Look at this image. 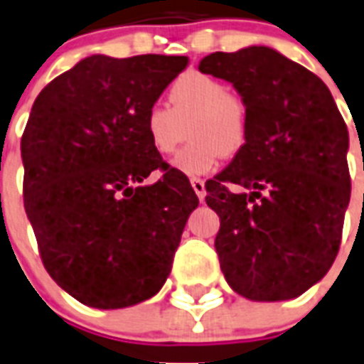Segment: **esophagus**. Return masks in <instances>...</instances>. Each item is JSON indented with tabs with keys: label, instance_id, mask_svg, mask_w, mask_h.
Masks as SVG:
<instances>
[{
	"label": "esophagus",
	"instance_id": "obj_1",
	"mask_svg": "<svg viewBox=\"0 0 364 364\" xmlns=\"http://www.w3.org/2000/svg\"><path fill=\"white\" fill-rule=\"evenodd\" d=\"M191 185L192 188H194V192H196L198 200L203 202V198H205V194H208V192H205V183H203L202 179H196V177H194V179H191Z\"/></svg>",
	"mask_w": 364,
	"mask_h": 364
}]
</instances>
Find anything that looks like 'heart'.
Returning <instances> with one entry per match:
<instances>
[{"label": "heart", "instance_id": "b5f03b06", "mask_svg": "<svg viewBox=\"0 0 364 364\" xmlns=\"http://www.w3.org/2000/svg\"><path fill=\"white\" fill-rule=\"evenodd\" d=\"M170 106L155 102L144 117L149 146L159 155L176 151L183 125L191 124V144L172 159V168L198 177L215 172L223 155L237 153L247 141L249 110L230 85L205 73L192 70L170 85Z\"/></svg>", "mask_w": 364, "mask_h": 364}]
</instances>
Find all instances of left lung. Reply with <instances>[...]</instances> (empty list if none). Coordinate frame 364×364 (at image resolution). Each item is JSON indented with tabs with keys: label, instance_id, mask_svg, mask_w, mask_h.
Here are the masks:
<instances>
[{
	"label": "left lung",
	"instance_id": "obj_1",
	"mask_svg": "<svg viewBox=\"0 0 364 364\" xmlns=\"http://www.w3.org/2000/svg\"><path fill=\"white\" fill-rule=\"evenodd\" d=\"M198 70L230 82L249 110L245 146L205 183L226 282L250 301L299 297L341 247L350 203L344 119L318 76L269 46L215 52ZM235 184L247 192L233 193Z\"/></svg>",
	"mask_w": 364,
	"mask_h": 364
}]
</instances>
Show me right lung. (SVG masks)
Listing matches in <instances>:
<instances>
[{"mask_svg": "<svg viewBox=\"0 0 364 364\" xmlns=\"http://www.w3.org/2000/svg\"><path fill=\"white\" fill-rule=\"evenodd\" d=\"M185 55H90L35 99L22 136L23 205L41 258L76 301L112 310L149 299L172 271L198 196L149 146L144 117Z\"/></svg>", "mask_w": 364, "mask_h": 364, "instance_id": "add662e5", "label": "right lung"}]
</instances>
